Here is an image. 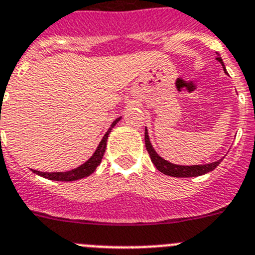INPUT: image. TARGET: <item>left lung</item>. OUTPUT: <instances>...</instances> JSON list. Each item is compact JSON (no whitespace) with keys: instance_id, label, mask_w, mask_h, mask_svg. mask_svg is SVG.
Wrapping results in <instances>:
<instances>
[{"instance_id":"1","label":"left lung","mask_w":255,"mask_h":255,"mask_svg":"<svg viewBox=\"0 0 255 255\" xmlns=\"http://www.w3.org/2000/svg\"><path fill=\"white\" fill-rule=\"evenodd\" d=\"M217 61L224 66L225 70V65L224 62H222V58L220 57V54H217ZM226 72V70H225ZM144 144H146V150H147L148 155L151 157V161L153 162V165L156 166V169L159 171H161L162 174L169 176H175V178H190V176H199L203 175V174H207L210 171L215 170L217 166H219L220 162L222 161L221 160H217L215 162H210V164H205V165H190V166H184V165H176L173 164V162L166 161L165 159H162L161 156L157 155L155 150H153L152 144L150 142V137H148V132L147 128H144Z\"/></svg>"}]
</instances>
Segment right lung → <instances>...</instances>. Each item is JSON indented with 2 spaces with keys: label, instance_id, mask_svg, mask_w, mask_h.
<instances>
[{
  "label": "right lung",
  "instance_id": "right-lung-1",
  "mask_svg": "<svg viewBox=\"0 0 255 255\" xmlns=\"http://www.w3.org/2000/svg\"><path fill=\"white\" fill-rule=\"evenodd\" d=\"M121 121V117L117 118L113 123H112L111 128L108 129V132L105 133L103 139L100 141L99 146L95 150V152L93 153L90 159L88 160L86 162H84L82 165H80L79 167L76 169H72L70 171H58V173H44V171H38V170H33V173L38 174V175L43 176V178L50 179V180H57V182H73V180H79V179L86 178L90 174H93L94 171L96 170V167L98 165L102 162L103 156H104L105 148H107V141H108V136H109V133L112 132V129L114 128V126Z\"/></svg>",
  "mask_w": 255,
  "mask_h": 255
}]
</instances>
